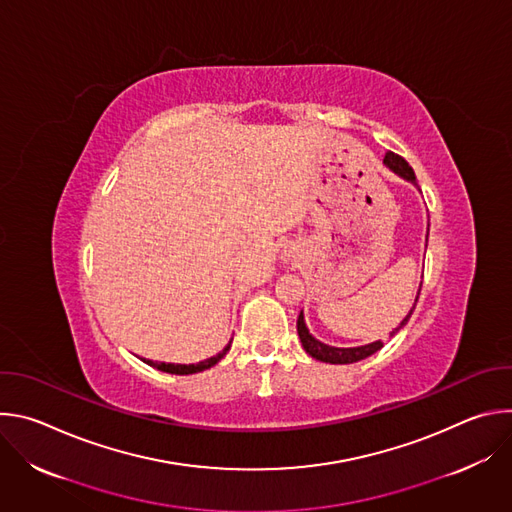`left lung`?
I'll return each instance as SVG.
<instances>
[{
  "instance_id": "8db88e82",
  "label": "left lung",
  "mask_w": 512,
  "mask_h": 512,
  "mask_svg": "<svg viewBox=\"0 0 512 512\" xmlns=\"http://www.w3.org/2000/svg\"><path fill=\"white\" fill-rule=\"evenodd\" d=\"M383 162L387 164V168H391V170H393L395 174H399L401 178H405V180L417 184V182H415V172H413V168H411V166L407 164V160L401 158L399 154L387 152ZM427 235H429V229H427ZM419 291H421V287H419ZM419 291H417L415 304H417V300H419ZM413 310H415V306H413L411 312L403 318V322L399 324V328H395V330L391 332V336L397 334V332L409 322ZM298 334H300V340H302L304 350H306L312 358L322 360V362H330V364H350V362H358V360L367 358V356H371V354H375L377 350L383 348V342H381V340H379V342H373V344H367V346H356V348H336V346H328V344L316 340V338L308 332L302 312H300V318H298Z\"/></svg>"
}]
</instances>
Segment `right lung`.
I'll return each instance as SVG.
<instances>
[{"instance_id": "right-lung-1", "label": "right lung", "mask_w": 512, "mask_h": 512, "mask_svg": "<svg viewBox=\"0 0 512 512\" xmlns=\"http://www.w3.org/2000/svg\"><path fill=\"white\" fill-rule=\"evenodd\" d=\"M227 350H229V346L223 350V352H218L216 356H210V358H206V360H202V362H198V364H172V362H154V360H145L143 358V362H148L150 367H154V369H158V371H164V373H172V375H192V373H200V371H206V369H210V367H214V364L221 360L225 354H227Z\"/></svg>"}]
</instances>
